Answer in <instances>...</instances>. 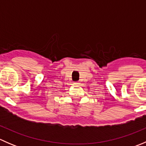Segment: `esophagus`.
I'll return each instance as SVG.
<instances>
[{"mask_svg":"<svg viewBox=\"0 0 146 146\" xmlns=\"http://www.w3.org/2000/svg\"><path fill=\"white\" fill-rule=\"evenodd\" d=\"M75 84H79V83H78V82H75Z\"/></svg>","mask_w":146,"mask_h":146,"instance_id":"1","label":"esophagus"}]
</instances>
